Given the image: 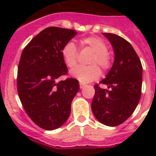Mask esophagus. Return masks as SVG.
Here are the masks:
<instances>
[{
  "label": "esophagus",
  "instance_id": "1",
  "mask_svg": "<svg viewBox=\"0 0 156 156\" xmlns=\"http://www.w3.org/2000/svg\"><path fill=\"white\" fill-rule=\"evenodd\" d=\"M79 87H80L81 89H83L84 87H85V84L84 83H79Z\"/></svg>",
  "mask_w": 156,
  "mask_h": 156
}]
</instances>
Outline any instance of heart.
Returning a JSON list of instances; mask_svg holds the SVG:
<instances>
[{
	"mask_svg": "<svg viewBox=\"0 0 156 156\" xmlns=\"http://www.w3.org/2000/svg\"><path fill=\"white\" fill-rule=\"evenodd\" d=\"M80 44L83 49L93 52L88 61L90 66H78L71 71V75L80 82L88 83L100 77V69L98 66L104 71L108 70L112 66V55L108 50L107 43L99 37L83 38L80 40ZM61 54L66 66L69 69L74 68L78 60V52L75 44L71 41L66 43L61 49Z\"/></svg>",
	"mask_w": 156,
	"mask_h": 156,
	"instance_id": "heart-1",
	"label": "heart"
}]
</instances>
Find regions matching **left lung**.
<instances>
[{"label":"left lung","instance_id":"1","mask_svg":"<svg viewBox=\"0 0 156 156\" xmlns=\"http://www.w3.org/2000/svg\"><path fill=\"white\" fill-rule=\"evenodd\" d=\"M111 42L115 60L106 78L95 84L91 110L98 121L108 126L121 125L133 114L140 100L143 83V66L132 45L115 34L104 33Z\"/></svg>","mask_w":156,"mask_h":156}]
</instances>
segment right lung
Returning a JSON list of instances; mask_svg holds the SVG:
<instances>
[{
    "mask_svg": "<svg viewBox=\"0 0 156 156\" xmlns=\"http://www.w3.org/2000/svg\"><path fill=\"white\" fill-rule=\"evenodd\" d=\"M74 30L50 27L24 48L18 67L17 88L25 112L46 130L61 127L68 119L71 103L79 90L78 81L68 78L61 49L76 35Z\"/></svg>",
    "mask_w": 156,
    "mask_h": 156,
    "instance_id": "obj_1",
    "label": "right lung"
}]
</instances>
